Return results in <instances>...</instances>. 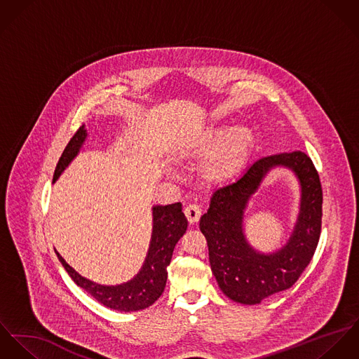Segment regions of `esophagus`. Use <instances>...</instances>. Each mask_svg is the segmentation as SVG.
<instances>
[{"label":"esophagus","mask_w":359,"mask_h":359,"mask_svg":"<svg viewBox=\"0 0 359 359\" xmlns=\"http://www.w3.org/2000/svg\"><path fill=\"white\" fill-rule=\"evenodd\" d=\"M184 215L189 220L190 224H196L201 217V209H199L198 205L196 203H190L184 208Z\"/></svg>","instance_id":"obj_1"}]
</instances>
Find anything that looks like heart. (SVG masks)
<instances>
[{
    "label": "heart",
    "mask_w": 359,
    "mask_h": 359,
    "mask_svg": "<svg viewBox=\"0 0 359 359\" xmlns=\"http://www.w3.org/2000/svg\"><path fill=\"white\" fill-rule=\"evenodd\" d=\"M255 135L246 126H237L224 133L222 126H209L184 142L179 150L180 160H198L212 150L201 165V177L209 186H222L236 179L255 149Z\"/></svg>",
    "instance_id": "obj_1"
}]
</instances>
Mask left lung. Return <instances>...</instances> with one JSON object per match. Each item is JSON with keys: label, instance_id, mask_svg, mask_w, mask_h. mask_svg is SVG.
Returning a JSON list of instances; mask_svg holds the SVG:
<instances>
[{"label": "left lung", "instance_id": "1", "mask_svg": "<svg viewBox=\"0 0 359 359\" xmlns=\"http://www.w3.org/2000/svg\"><path fill=\"white\" fill-rule=\"evenodd\" d=\"M290 168L299 179L301 210L288 242L277 252L253 250L243 233V213L250 197L274 167ZM322 224V187L311 158L302 153H282L252 163L233 184L216 190L199 220L209 249L210 269L223 293L242 304L289 289L310 264Z\"/></svg>", "mask_w": 359, "mask_h": 359}]
</instances>
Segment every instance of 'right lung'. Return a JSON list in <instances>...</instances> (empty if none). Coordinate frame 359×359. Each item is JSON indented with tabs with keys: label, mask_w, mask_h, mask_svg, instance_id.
Returning <instances> with one entry per match:
<instances>
[{
	"label": "right lung",
	"mask_w": 359,
	"mask_h": 359,
	"mask_svg": "<svg viewBox=\"0 0 359 359\" xmlns=\"http://www.w3.org/2000/svg\"><path fill=\"white\" fill-rule=\"evenodd\" d=\"M85 139L86 129L85 125H82L66 146L60 160L56 165L53 183L69 166V163L80 153ZM186 230L187 219L182 212L180 202L165 206H153V233L143 267L140 269L136 277L116 286L99 285L89 279L83 278L73 267H70L66 263V260L57 252L56 255L72 279L100 304L117 311H139L150 307L160 299L166 285V267L170 263L175 245L183 237Z\"/></svg>",
	"instance_id": "1"
}]
</instances>
